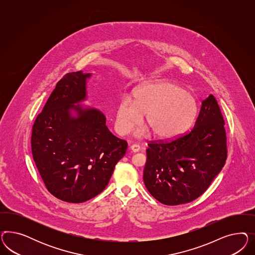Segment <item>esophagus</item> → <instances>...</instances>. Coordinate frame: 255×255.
<instances>
[{"mask_svg": "<svg viewBox=\"0 0 255 255\" xmlns=\"http://www.w3.org/2000/svg\"><path fill=\"white\" fill-rule=\"evenodd\" d=\"M131 150L132 152H138L139 150H140V146L137 145V144H133V145L131 146Z\"/></svg>", "mask_w": 255, "mask_h": 255, "instance_id": "1", "label": "esophagus"}]
</instances>
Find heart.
<instances>
[{"label":"heart","instance_id":"b5f03b06","mask_svg":"<svg viewBox=\"0 0 255 255\" xmlns=\"http://www.w3.org/2000/svg\"><path fill=\"white\" fill-rule=\"evenodd\" d=\"M197 105L193 95L172 82L147 83L133 93V101L124 97L117 108L115 129L128 134L138 126L145 115V124L158 139L172 138L193 123ZM148 129L137 132L147 135Z\"/></svg>","mask_w":255,"mask_h":255}]
</instances>
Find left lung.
Returning a JSON list of instances; mask_svg holds the SVG:
<instances>
[{
  "instance_id": "obj_1",
  "label": "left lung",
  "mask_w": 255,
  "mask_h": 255,
  "mask_svg": "<svg viewBox=\"0 0 255 255\" xmlns=\"http://www.w3.org/2000/svg\"><path fill=\"white\" fill-rule=\"evenodd\" d=\"M147 146L143 179L155 199L176 206L199 197L227 157L224 118L215 97L210 94L202 101L199 115L188 133Z\"/></svg>"
}]
</instances>
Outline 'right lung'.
<instances>
[{
    "label": "right lung",
    "instance_id": "right-lung-1",
    "mask_svg": "<svg viewBox=\"0 0 255 255\" xmlns=\"http://www.w3.org/2000/svg\"><path fill=\"white\" fill-rule=\"evenodd\" d=\"M82 71L57 83L31 132L33 161L46 189L55 197L82 203L108 186L127 142L108 130L100 110L84 108L87 78Z\"/></svg>",
    "mask_w": 255,
    "mask_h": 255
}]
</instances>
